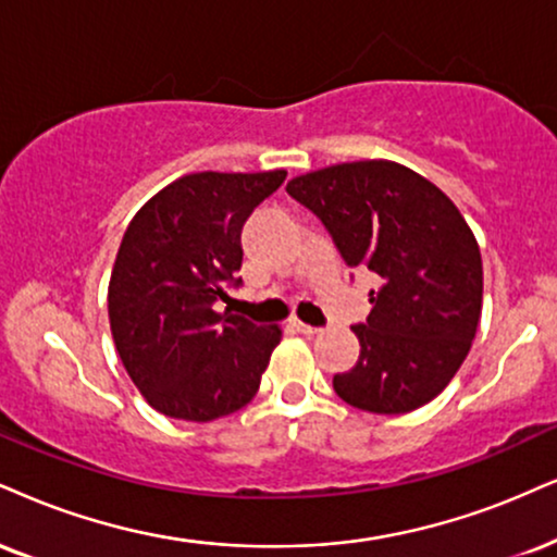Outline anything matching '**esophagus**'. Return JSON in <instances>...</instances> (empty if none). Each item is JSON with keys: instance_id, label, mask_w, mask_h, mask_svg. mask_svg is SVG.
I'll list each match as a JSON object with an SVG mask.
<instances>
[{"instance_id": "obj_1", "label": "esophagus", "mask_w": 557, "mask_h": 557, "mask_svg": "<svg viewBox=\"0 0 557 557\" xmlns=\"http://www.w3.org/2000/svg\"><path fill=\"white\" fill-rule=\"evenodd\" d=\"M292 327H294V331H297V333H301V335H318V333H320V327L307 325V322H299V320H294Z\"/></svg>"}]
</instances>
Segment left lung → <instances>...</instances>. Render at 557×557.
<instances>
[{
    "label": "left lung",
    "mask_w": 557,
    "mask_h": 557,
    "mask_svg": "<svg viewBox=\"0 0 557 557\" xmlns=\"http://www.w3.org/2000/svg\"><path fill=\"white\" fill-rule=\"evenodd\" d=\"M286 194L325 224L346 265L380 281L354 325L359 361L333 376L341 400L384 416L434 400L462 367L483 305L480 247L457 206L389 160L331 164Z\"/></svg>",
    "instance_id": "1"
}]
</instances>
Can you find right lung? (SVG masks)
Here are the masks:
<instances>
[{
	"label": "right lung",
	"mask_w": 557,
	"mask_h": 557,
	"mask_svg": "<svg viewBox=\"0 0 557 557\" xmlns=\"http://www.w3.org/2000/svg\"><path fill=\"white\" fill-rule=\"evenodd\" d=\"M284 181L286 170L183 175L126 226L108 318L123 367L162 416L206 423L256 397L281 327L216 301L243 284V224Z\"/></svg>",
	"instance_id": "add662e5"
}]
</instances>
